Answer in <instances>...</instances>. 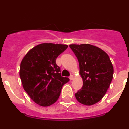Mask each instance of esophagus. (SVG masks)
<instances>
[{"label":"esophagus","instance_id":"obj_1","mask_svg":"<svg viewBox=\"0 0 129 129\" xmlns=\"http://www.w3.org/2000/svg\"><path fill=\"white\" fill-rule=\"evenodd\" d=\"M70 80H73L74 79V76H73V75H70Z\"/></svg>","mask_w":129,"mask_h":129}]
</instances>
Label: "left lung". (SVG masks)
<instances>
[{
    "instance_id": "1",
    "label": "left lung",
    "mask_w": 129,
    "mask_h": 129,
    "mask_svg": "<svg viewBox=\"0 0 129 129\" xmlns=\"http://www.w3.org/2000/svg\"><path fill=\"white\" fill-rule=\"evenodd\" d=\"M79 63L83 80L81 90L75 94L76 100L85 105L100 101L107 91L113 75V67L108 54L89 44H70Z\"/></svg>"
}]
</instances>
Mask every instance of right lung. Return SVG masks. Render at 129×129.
I'll return each mask as SVG.
<instances>
[{"instance_id":"add662e5","label":"right lung","mask_w":129,"mask_h":129,"mask_svg":"<svg viewBox=\"0 0 129 129\" xmlns=\"http://www.w3.org/2000/svg\"><path fill=\"white\" fill-rule=\"evenodd\" d=\"M66 44L42 43L28 51L21 63L19 75L23 88L38 105L48 107L59 99L63 85L70 81L61 76L56 59Z\"/></svg>"}]
</instances>
